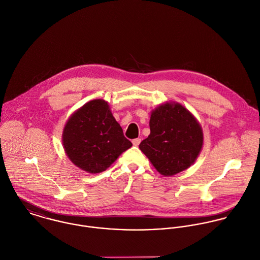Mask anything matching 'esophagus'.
Instances as JSON below:
<instances>
[{"label":"esophagus","instance_id":"34e87169","mask_svg":"<svg viewBox=\"0 0 260 260\" xmlns=\"http://www.w3.org/2000/svg\"><path fill=\"white\" fill-rule=\"evenodd\" d=\"M140 144H141V139H135V140H133V145H134V146L138 147Z\"/></svg>","mask_w":260,"mask_h":260}]
</instances>
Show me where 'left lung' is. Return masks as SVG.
Listing matches in <instances>:
<instances>
[{"instance_id":"obj_1","label":"left lung","mask_w":260,"mask_h":260,"mask_svg":"<svg viewBox=\"0 0 260 260\" xmlns=\"http://www.w3.org/2000/svg\"><path fill=\"white\" fill-rule=\"evenodd\" d=\"M150 136L140 144L156 171L173 176L188 169L203 146V133L191 112L179 104H164L151 114Z\"/></svg>"}]
</instances>
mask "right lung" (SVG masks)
<instances>
[{
    "label": "right lung",
    "instance_id": "obj_1",
    "mask_svg": "<svg viewBox=\"0 0 260 260\" xmlns=\"http://www.w3.org/2000/svg\"><path fill=\"white\" fill-rule=\"evenodd\" d=\"M62 142L70 160L91 174L105 171L133 146L103 100L84 104L70 116Z\"/></svg>",
    "mask_w": 260,
    "mask_h": 260
}]
</instances>
